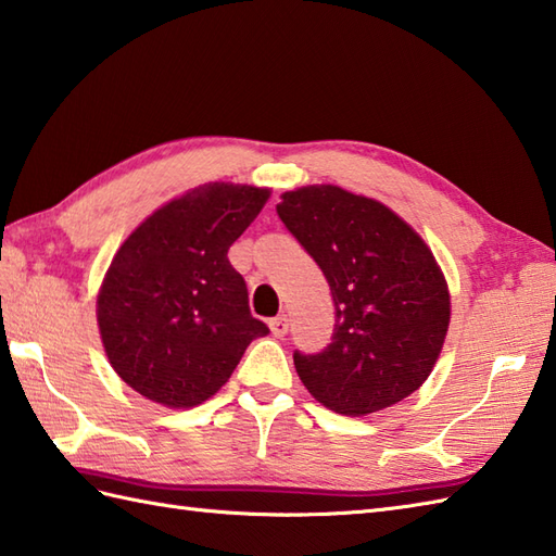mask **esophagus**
<instances>
[{
  "mask_svg": "<svg viewBox=\"0 0 556 556\" xmlns=\"http://www.w3.org/2000/svg\"><path fill=\"white\" fill-rule=\"evenodd\" d=\"M268 328H270V332H274L276 338H282V336H286V332H288V328H290L288 316L280 314V316H276V318H270V320H268Z\"/></svg>",
  "mask_w": 556,
  "mask_h": 556,
  "instance_id": "obj_1",
  "label": "esophagus"
}]
</instances>
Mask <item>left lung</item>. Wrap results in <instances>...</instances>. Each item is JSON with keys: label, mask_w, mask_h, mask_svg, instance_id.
<instances>
[{"label": "left lung", "mask_w": 556, "mask_h": 556, "mask_svg": "<svg viewBox=\"0 0 556 556\" xmlns=\"http://www.w3.org/2000/svg\"><path fill=\"white\" fill-rule=\"evenodd\" d=\"M278 216L330 286L336 332L294 368L326 409L368 416L409 397L433 371L450 328V288L424 238L378 200L338 185L280 194Z\"/></svg>", "instance_id": "left-lung-1"}]
</instances>
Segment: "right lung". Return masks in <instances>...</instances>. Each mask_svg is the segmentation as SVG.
Masks as SVG:
<instances>
[{"label":"right lung","mask_w":556,"mask_h":556,"mask_svg":"<svg viewBox=\"0 0 556 556\" xmlns=\"http://www.w3.org/2000/svg\"><path fill=\"white\" fill-rule=\"evenodd\" d=\"M270 190L204 182L162 204L123 240L97 292V326L123 382L168 409L226 386L254 338L247 286L228 250Z\"/></svg>","instance_id":"obj_1"}]
</instances>
